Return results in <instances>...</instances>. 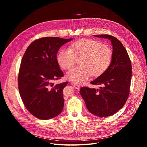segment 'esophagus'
I'll return each mask as SVG.
<instances>
[{"instance_id":"1","label":"esophagus","mask_w":147,"mask_h":147,"mask_svg":"<svg viewBox=\"0 0 147 147\" xmlns=\"http://www.w3.org/2000/svg\"><path fill=\"white\" fill-rule=\"evenodd\" d=\"M71 85L73 86V87H74L76 89H77V90L80 89V85L77 84H76V83L72 82H71Z\"/></svg>"}]
</instances>
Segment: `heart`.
I'll use <instances>...</instances> for the list:
<instances>
[{
    "label": "heart",
    "mask_w": 147,
    "mask_h": 147,
    "mask_svg": "<svg viewBox=\"0 0 147 147\" xmlns=\"http://www.w3.org/2000/svg\"><path fill=\"white\" fill-rule=\"evenodd\" d=\"M113 53L109 47L91 39H81L74 42L69 48L60 50L57 60L59 66L65 70L73 67L77 59H80V67L68 71L66 78L76 84L88 80L91 74L94 77L101 75L109 67Z\"/></svg>",
    "instance_id": "1"
}]
</instances>
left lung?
<instances>
[{
	"mask_svg": "<svg viewBox=\"0 0 147 147\" xmlns=\"http://www.w3.org/2000/svg\"><path fill=\"white\" fill-rule=\"evenodd\" d=\"M111 40L113 56L107 70L91 82L100 85L99 89L82 87L80 94L87 109L97 116L105 117L117 112L127 101L132 74L131 63L126 49L121 42L110 35H95Z\"/></svg>",
	"mask_w": 147,
	"mask_h": 147,
	"instance_id": "1",
	"label": "left lung"
}]
</instances>
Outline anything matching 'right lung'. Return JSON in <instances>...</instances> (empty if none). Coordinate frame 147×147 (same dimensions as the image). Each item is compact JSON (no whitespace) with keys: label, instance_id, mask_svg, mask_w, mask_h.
<instances>
[{"label":"right lung","instance_id":"obj_1","mask_svg":"<svg viewBox=\"0 0 147 147\" xmlns=\"http://www.w3.org/2000/svg\"><path fill=\"white\" fill-rule=\"evenodd\" d=\"M44 37L29 45L22 58L18 76L21 98L28 111L41 120L59 115L64 107L63 90L68 82L53 86L63 76L56 58L60 48L72 40Z\"/></svg>","mask_w":147,"mask_h":147}]
</instances>
